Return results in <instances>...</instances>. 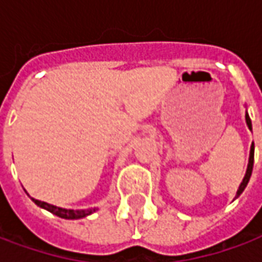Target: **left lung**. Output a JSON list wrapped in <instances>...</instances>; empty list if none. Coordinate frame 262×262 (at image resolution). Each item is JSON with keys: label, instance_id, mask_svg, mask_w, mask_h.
<instances>
[{"label": "left lung", "instance_id": "1", "mask_svg": "<svg viewBox=\"0 0 262 262\" xmlns=\"http://www.w3.org/2000/svg\"><path fill=\"white\" fill-rule=\"evenodd\" d=\"M246 122H247V126L250 130H253V126H251V119H250V116L246 112ZM253 165H254V143L251 144V148H250V159H248V165H247V171H246V176L243 178V182L240 184V187L237 189V193H236V198H238L240 195L243 193V191L246 189L247 187L248 181H250V177H251V172H253ZM234 198V199H236Z\"/></svg>", "mask_w": 262, "mask_h": 262}]
</instances>
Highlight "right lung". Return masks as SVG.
I'll use <instances>...</instances> for the list:
<instances>
[{
    "label": "right lung",
    "mask_w": 262,
    "mask_h": 262,
    "mask_svg": "<svg viewBox=\"0 0 262 262\" xmlns=\"http://www.w3.org/2000/svg\"><path fill=\"white\" fill-rule=\"evenodd\" d=\"M32 201L36 203L37 206H40V208L46 209L49 212H52L56 216H59V217H63V219H81V217H85L88 214L94 213L97 209H81V210H74V209H63V208H57V206H54V205H50V203L42 202V201H37L35 198H32Z\"/></svg>",
    "instance_id": "right-lung-1"
}]
</instances>
